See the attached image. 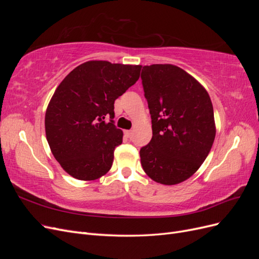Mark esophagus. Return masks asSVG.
<instances>
[{
    "label": "esophagus",
    "mask_w": 259,
    "mask_h": 259,
    "mask_svg": "<svg viewBox=\"0 0 259 259\" xmlns=\"http://www.w3.org/2000/svg\"><path fill=\"white\" fill-rule=\"evenodd\" d=\"M124 134H125V136H126V137L131 138V137H132V135H133V132H132V131H125V132H124Z\"/></svg>",
    "instance_id": "esophagus-1"
}]
</instances>
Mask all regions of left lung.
<instances>
[{
  "label": "left lung",
  "instance_id": "1",
  "mask_svg": "<svg viewBox=\"0 0 259 259\" xmlns=\"http://www.w3.org/2000/svg\"><path fill=\"white\" fill-rule=\"evenodd\" d=\"M145 97L152 138L140 149L145 173L162 185L185 182L199 169L213 146L214 110L206 90L174 65L145 66Z\"/></svg>",
  "mask_w": 259,
  "mask_h": 259
}]
</instances>
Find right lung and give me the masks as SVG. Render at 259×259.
<instances>
[{
  "mask_svg": "<svg viewBox=\"0 0 259 259\" xmlns=\"http://www.w3.org/2000/svg\"><path fill=\"white\" fill-rule=\"evenodd\" d=\"M140 70L142 66L91 60L58 85L46 109L45 133L53 155L69 175L94 180L111 168L123 138L112 120L114 100L136 83Z\"/></svg>",
  "mask_w": 259,
  "mask_h": 259,
  "instance_id": "right-lung-1",
  "label": "right lung"
}]
</instances>
